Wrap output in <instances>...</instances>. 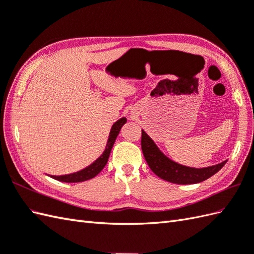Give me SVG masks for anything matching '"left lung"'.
Instances as JSON below:
<instances>
[{
    "mask_svg": "<svg viewBox=\"0 0 254 254\" xmlns=\"http://www.w3.org/2000/svg\"><path fill=\"white\" fill-rule=\"evenodd\" d=\"M141 150L149 168L157 176L164 181L181 185L197 184V183L208 180L212 175L219 172L227 162V160H225L215 166L205 168L183 166L164 155L154 139L144 129H141Z\"/></svg>",
    "mask_w": 254,
    "mask_h": 254,
    "instance_id": "obj_1",
    "label": "left lung"
}]
</instances>
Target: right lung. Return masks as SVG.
<instances>
[{"mask_svg": "<svg viewBox=\"0 0 254 254\" xmlns=\"http://www.w3.org/2000/svg\"><path fill=\"white\" fill-rule=\"evenodd\" d=\"M127 123V118L122 117L119 120L116 121L113 127L110 128L109 132V137L107 139V144H106V148L104 152L100 155L95 161L92 162L90 166L85 167L84 169H82L80 171H76L74 173H70V174H64V175H50L52 179L57 180L60 182H64V183H79V182H84L87 180H91L104 169V167L107 163L109 156H110V151L113 149L115 141L118 137V135L120 133L121 127L125 126ZM47 175V174H46Z\"/></svg>", "mask_w": 254, "mask_h": 254, "instance_id": "obj_1", "label": "right lung"}]
</instances>
